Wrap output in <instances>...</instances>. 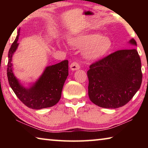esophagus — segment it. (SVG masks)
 <instances>
[{
    "label": "esophagus",
    "instance_id": "esophagus-1",
    "mask_svg": "<svg viewBox=\"0 0 148 148\" xmlns=\"http://www.w3.org/2000/svg\"><path fill=\"white\" fill-rule=\"evenodd\" d=\"M70 68H71V71H77V70H79L80 69V66H79V64L77 63V62H72L71 65H70Z\"/></svg>",
    "mask_w": 148,
    "mask_h": 148
}]
</instances>
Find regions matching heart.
Here are the masks:
<instances>
[{
    "mask_svg": "<svg viewBox=\"0 0 148 148\" xmlns=\"http://www.w3.org/2000/svg\"><path fill=\"white\" fill-rule=\"evenodd\" d=\"M69 43L76 48L84 49V57L89 61H99L102 59L112 47L111 39L99 33L77 35L71 37Z\"/></svg>",
    "mask_w": 148,
    "mask_h": 148,
    "instance_id": "heart-1",
    "label": "heart"
}]
</instances>
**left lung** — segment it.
Returning <instances> with one entry per match:
<instances>
[{
    "label": "left lung",
    "instance_id": "1",
    "mask_svg": "<svg viewBox=\"0 0 148 148\" xmlns=\"http://www.w3.org/2000/svg\"><path fill=\"white\" fill-rule=\"evenodd\" d=\"M129 43L137 46L133 38ZM141 67L140 56L134 48L119 50L92 64L87 71L91 101L104 108L124 106L141 86Z\"/></svg>",
    "mask_w": 148,
    "mask_h": 148
}]
</instances>
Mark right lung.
Returning <instances> with one entry per match:
<instances>
[{"label": "right lung", "mask_w": 148, "mask_h": 148, "mask_svg": "<svg viewBox=\"0 0 148 148\" xmlns=\"http://www.w3.org/2000/svg\"><path fill=\"white\" fill-rule=\"evenodd\" d=\"M20 29L8 52L7 76L10 86L20 101L30 108L40 110L51 107L59 101L64 82L69 75V61H63L47 66L34 83L26 87L15 76L13 72L12 56L16 52Z\"/></svg>", "instance_id": "add662e5"}]
</instances>
